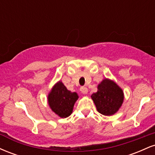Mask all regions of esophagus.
I'll return each mask as SVG.
<instances>
[{"instance_id":"34e87169","label":"esophagus","mask_w":155,"mask_h":155,"mask_svg":"<svg viewBox=\"0 0 155 155\" xmlns=\"http://www.w3.org/2000/svg\"><path fill=\"white\" fill-rule=\"evenodd\" d=\"M80 91H81V93L84 94V95H86L88 92V90L86 87H81L80 88Z\"/></svg>"}]
</instances>
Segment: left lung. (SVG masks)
I'll list each match as a JSON object with an SVG mask.
<instances>
[{
	"mask_svg": "<svg viewBox=\"0 0 155 155\" xmlns=\"http://www.w3.org/2000/svg\"><path fill=\"white\" fill-rule=\"evenodd\" d=\"M91 98L99 113L111 116L117 113L123 104L124 92L113 80L104 79L97 85V91L92 94Z\"/></svg>",
	"mask_w": 155,
	"mask_h": 155,
	"instance_id": "left-lung-1",
	"label": "left lung"
}]
</instances>
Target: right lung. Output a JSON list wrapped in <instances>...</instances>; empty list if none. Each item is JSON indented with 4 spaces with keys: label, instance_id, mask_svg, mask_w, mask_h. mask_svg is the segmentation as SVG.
I'll list each match as a JSON object with an SVG mask.
<instances>
[{
    "label": "right lung",
    "instance_id": "obj_1",
    "mask_svg": "<svg viewBox=\"0 0 155 155\" xmlns=\"http://www.w3.org/2000/svg\"><path fill=\"white\" fill-rule=\"evenodd\" d=\"M79 98L75 92H71L61 81H58L48 94V104L55 114L66 118L72 114L74 104Z\"/></svg>",
    "mask_w": 155,
    "mask_h": 155
}]
</instances>
